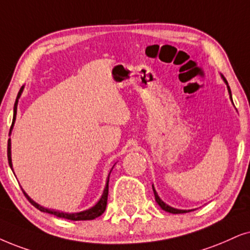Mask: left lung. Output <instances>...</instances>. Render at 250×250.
Returning a JSON list of instances; mask_svg holds the SVG:
<instances>
[{
	"mask_svg": "<svg viewBox=\"0 0 250 250\" xmlns=\"http://www.w3.org/2000/svg\"><path fill=\"white\" fill-rule=\"evenodd\" d=\"M222 78H223V81L225 82L226 85H227V90H229V98H230V100H232V93H230V88L229 86V83H227L226 78L224 77L223 75H222ZM232 103H233V100H232ZM152 189H153V194H154V198H156V202H157L158 204H159V207L162 208L164 211H167V212H169V213H186V212H190V211H191V210H179V209H174V208L169 207V205H167L165 202H163L162 200H160V197H159V196H158L156 189H154L153 186H152Z\"/></svg>",
	"mask_w": 250,
	"mask_h": 250,
	"instance_id": "8db88e82",
	"label": "left lung"
}]
</instances>
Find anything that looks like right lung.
<instances>
[{"mask_svg":"<svg viewBox=\"0 0 250 250\" xmlns=\"http://www.w3.org/2000/svg\"><path fill=\"white\" fill-rule=\"evenodd\" d=\"M23 90H24V86L21 87L20 92L17 94V98H16V102H15V106H14V119H12V125L10 127V132L12 130V128H14V123L16 121V114H17V105H18V99H20L21 93H23ZM8 162H9V165H10L11 169H12V163H11V141L9 140L8 141ZM114 167V166H113ZM112 167V169H113ZM112 169H110V172H112ZM14 172V170H12ZM109 172V174H110ZM109 174H108V178H107V182H106V186H105V189H104V192L102 195V197H100V200L97 202V204L94 205V207L91 208V209L88 210H85V211H82V212H77V213H67V212H62V211H58V210H52V209H47V208H43L41 207L40 204H38L34 202L32 198L28 196L26 192H24V195L26 196V198L28 201H30V203L33 205V207H36L38 210H40L41 212H47V213H50V214H54L56 217H60V218H64V219H69V220H92V219H96L99 216H102L104 213V211L106 210V205H107V197H108V182H109Z\"/></svg>","mask_w":250,"mask_h":250,"instance_id":"obj_1","label":"right lung"}]
</instances>
